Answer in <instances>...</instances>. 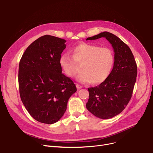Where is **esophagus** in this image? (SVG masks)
I'll return each instance as SVG.
<instances>
[{"instance_id": "1", "label": "esophagus", "mask_w": 153, "mask_h": 153, "mask_svg": "<svg viewBox=\"0 0 153 153\" xmlns=\"http://www.w3.org/2000/svg\"><path fill=\"white\" fill-rule=\"evenodd\" d=\"M76 87H77V89H81V88H82V86H81V85H79V84H76Z\"/></svg>"}]
</instances>
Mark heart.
Wrapping results in <instances>:
<instances>
[{
  "label": "heart",
  "mask_w": 153,
  "mask_h": 153,
  "mask_svg": "<svg viewBox=\"0 0 153 153\" xmlns=\"http://www.w3.org/2000/svg\"><path fill=\"white\" fill-rule=\"evenodd\" d=\"M72 56L62 54L59 65L67 76L72 77L78 72V65H81L82 72L76 77L82 83L99 84L109 76L114 63V54L110 48L83 43L76 46L72 51Z\"/></svg>",
  "instance_id": "obj_1"
}]
</instances>
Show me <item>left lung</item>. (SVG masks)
Here are the masks:
<instances>
[{"label":"left lung","mask_w":153,"mask_h":153,"mask_svg":"<svg viewBox=\"0 0 153 153\" xmlns=\"http://www.w3.org/2000/svg\"><path fill=\"white\" fill-rule=\"evenodd\" d=\"M100 38H105L114 48V67L105 81L88 89L89 98L86 108L95 117L109 119L121 113L130 100L137 76V66L130 48L110 32H102L86 40Z\"/></svg>","instance_id":"left-lung-1"}]
</instances>
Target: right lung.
Returning <instances> with one entry per match:
<instances>
[{"instance_id":"add662e5","label":"right lung","mask_w":153,"mask_h":153,"mask_svg":"<svg viewBox=\"0 0 153 153\" xmlns=\"http://www.w3.org/2000/svg\"><path fill=\"white\" fill-rule=\"evenodd\" d=\"M65 39L45 35L24 52L19 68L21 100L36 121L53 124L63 116L71 96L77 91L72 80L62 73L59 59Z\"/></svg>"}]
</instances>
